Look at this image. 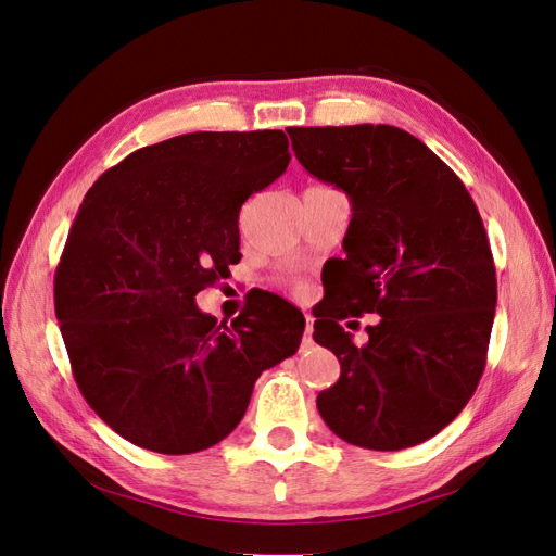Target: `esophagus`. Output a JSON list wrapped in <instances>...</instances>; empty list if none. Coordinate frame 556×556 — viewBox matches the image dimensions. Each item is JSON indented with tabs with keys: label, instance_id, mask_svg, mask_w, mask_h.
<instances>
[{
	"label": "esophagus",
	"instance_id": "34e87169",
	"mask_svg": "<svg viewBox=\"0 0 556 556\" xmlns=\"http://www.w3.org/2000/svg\"><path fill=\"white\" fill-rule=\"evenodd\" d=\"M312 331H315V319H312V315H305V345L312 343Z\"/></svg>",
	"mask_w": 556,
	"mask_h": 556
}]
</instances>
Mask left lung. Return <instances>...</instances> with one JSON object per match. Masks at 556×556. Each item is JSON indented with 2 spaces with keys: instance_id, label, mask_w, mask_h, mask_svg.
Listing matches in <instances>:
<instances>
[{
  "instance_id": "1",
  "label": "left lung",
  "mask_w": 556,
  "mask_h": 556,
  "mask_svg": "<svg viewBox=\"0 0 556 556\" xmlns=\"http://www.w3.org/2000/svg\"><path fill=\"white\" fill-rule=\"evenodd\" d=\"M295 160L352 202L336 298L315 340L340 362L317 408L352 446L402 451L460 414L486 366L497 301L486 230L463 180L388 124L291 126ZM381 315L354 346L337 321Z\"/></svg>"
}]
</instances>
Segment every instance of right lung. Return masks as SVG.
<instances>
[{
    "mask_svg": "<svg viewBox=\"0 0 556 556\" xmlns=\"http://www.w3.org/2000/svg\"><path fill=\"white\" fill-rule=\"evenodd\" d=\"M289 162L283 131H197L131 152L84 197L55 269V317L84 400L131 444H218L261 374L301 345L303 312L279 295L230 326L194 303L241 258V204Z\"/></svg>",
    "mask_w": 556,
    "mask_h": 556,
    "instance_id": "right-lung-1",
    "label": "right lung"
}]
</instances>
